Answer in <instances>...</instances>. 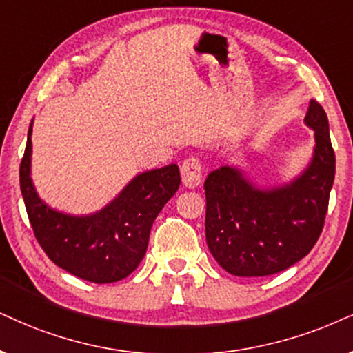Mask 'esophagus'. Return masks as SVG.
<instances>
[{"mask_svg": "<svg viewBox=\"0 0 353 353\" xmlns=\"http://www.w3.org/2000/svg\"><path fill=\"white\" fill-rule=\"evenodd\" d=\"M181 181L186 188H196L201 183V162L194 157L186 159L183 165H181Z\"/></svg>", "mask_w": 353, "mask_h": 353, "instance_id": "34e87169", "label": "esophagus"}]
</instances>
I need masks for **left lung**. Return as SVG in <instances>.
Returning a JSON list of instances; mask_svg holds the SVG:
<instances>
[{"instance_id":"obj_1","label":"left lung","mask_w":353,"mask_h":353,"mask_svg":"<svg viewBox=\"0 0 353 353\" xmlns=\"http://www.w3.org/2000/svg\"><path fill=\"white\" fill-rule=\"evenodd\" d=\"M304 124L314 130L307 167L288 183L260 188L239 167L208 175L206 242L217 263L236 276H267L310 254L323 232L336 155L327 114L311 99Z\"/></svg>"}]
</instances>
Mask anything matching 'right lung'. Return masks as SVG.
I'll return each instance as SVG.
<instances>
[{
	"mask_svg": "<svg viewBox=\"0 0 353 353\" xmlns=\"http://www.w3.org/2000/svg\"><path fill=\"white\" fill-rule=\"evenodd\" d=\"M32 124L28 130L19 183L34 236L57 267L91 283L129 276L149 245L155 217L181 183L178 165L139 173L117 196L91 214H68L39 196L30 178Z\"/></svg>",
	"mask_w": 353,
	"mask_h": 353,
	"instance_id": "1",
	"label": "right lung"
}]
</instances>
